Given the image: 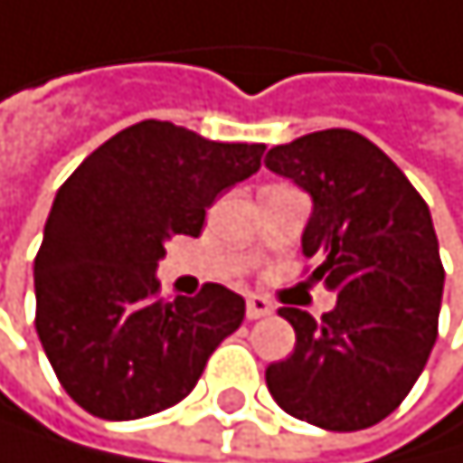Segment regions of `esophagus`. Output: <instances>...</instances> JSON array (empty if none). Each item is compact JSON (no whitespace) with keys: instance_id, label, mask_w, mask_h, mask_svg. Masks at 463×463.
<instances>
[{"instance_id":"34e87169","label":"esophagus","mask_w":463,"mask_h":463,"mask_svg":"<svg viewBox=\"0 0 463 463\" xmlns=\"http://www.w3.org/2000/svg\"><path fill=\"white\" fill-rule=\"evenodd\" d=\"M269 313H272V304L263 296H249L246 298V318H249V322H255V318H263Z\"/></svg>"}]
</instances>
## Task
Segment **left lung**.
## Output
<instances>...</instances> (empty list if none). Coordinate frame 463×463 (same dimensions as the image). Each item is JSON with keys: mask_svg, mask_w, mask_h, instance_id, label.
<instances>
[{"mask_svg": "<svg viewBox=\"0 0 463 463\" xmlns=\"http://www.w3.org/2000/svg\"><path fill=\"white\" fill-rule=\"evenodd\" d=\"M267 167L310 194L301 234L304 258L316 263L307 284L336 292L322 322L278 310L296 330V351L267 368L269 394L322 430H368L403 403L438 339L444 263L430 205L354 130L278 145Z\"/></svg>", "mask_w": 463, "mask_h": 463, "instance_id": "8db88e82", "label": "left lung"}]
</instances>
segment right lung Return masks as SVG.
<instances>
[{"instance_id":"obj_1","label":"right lung","mask_w":463,"mask_h":463,"mask_svg":"<svg viewBox=\"0 0 463 463\" xmlns=\"http://www.w3.org/2000/svg\"><path fill=\"white\" fill-rule=\"evenodd\" d=\"M263 145L208 141L138 121L60 185L33 258L37 336L66 394L95 418L136 420L176 406L246 301L222 284L159 298L156 267L174 234L196 237L205 208L260 167Z\"/></svg>"}]
</instances>
